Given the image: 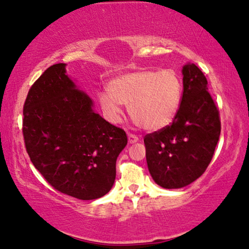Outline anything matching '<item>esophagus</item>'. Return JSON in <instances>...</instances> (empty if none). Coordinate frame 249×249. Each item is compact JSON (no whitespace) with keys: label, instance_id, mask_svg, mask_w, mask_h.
<instances>
[{"label":"esophagus","instance_id":"obj_1","mask_svg":"<svg viewBox=\"0 0 249 249\" xmlns=\"http://www.w3.org/2000/svg\"><path fill=\"white\" fill-rule=\"evenodd\" d=\"M139 140L138 137L136 135H133V133H128V142L129 143H135Z\"/></svg>","mask_w":249,"mask_h":249}]
</instances>
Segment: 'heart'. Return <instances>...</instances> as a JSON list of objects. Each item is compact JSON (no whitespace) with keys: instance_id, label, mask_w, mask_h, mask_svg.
<instances>
[{"instance_id":"1","label":"heart","mask_w":249,"mask_h":249,"mask_svg":"<svg viewBox=\"0 0 249 249\" xmlns=\"http://www.w3.org/2000/svg\"><path fill=\"white\" fill-rule=\"evenodd\" d=\"M109 92H101L99 102L106 117L119 122L122 104L139 127L158 131L168 127L182 102L183 83L174 70H140L120 75L109 83Z\"/></svg>"}]
</instances>
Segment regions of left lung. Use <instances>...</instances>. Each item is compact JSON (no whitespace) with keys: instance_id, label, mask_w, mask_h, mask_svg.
Listing matches in <instances>:
<instances>
[{"instance_id":"obj_1","label":"left lung","mask_w":249,"mask_h":249,"mask_svg":"<svg viewBox=\"0 0 249 249\" xmlns=\"http://www.w3.org/2000/svg\"><path fill=\"white\" fill-rule=\"evenodd\" d=\"M182 74V102L172 124L143 138L151 178L164 189H181L199 178L210 164L221 131L204 74L194 64H186Z\"/></svg>"}]
</instances>
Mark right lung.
<instances>
[{"label":"right lung","mask_w":249,"mask_h":249,"mask_svg":"<svg viewBox=\"0 0 249 249\" xmlns=\"http://www.w3.org/2000/svg\"><path fill=\"white\" fill-rule=\"evenodd\" d=\"M55 64L29 89L22 132L32 164L53 189L80 200L106 196L116 179L124 130L93 110V101Z\"/></svg>","instance_id":"1"}]
</instances>
